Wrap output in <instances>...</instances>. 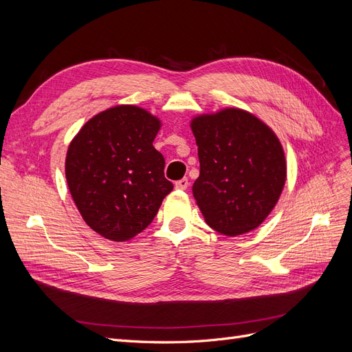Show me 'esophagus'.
I'll return each mask as SVG.
<instances>
[{"mask_svg":"<svg viewBox=\"0 0 352 352\" xmlns=\"http://www.w3.org/2000/svg\"><path fill=\"white\" fill-rule=\"evenodd\" d=\"M175 186H176V189H180V190H185L188 186H189V180L186 179V177H184V179H180V180H177V182L175 184Z\"/></svg>","mask_w":352,"mask_h":352,"instance_id":"obj_1","label":"esophagus"}]
</instances>
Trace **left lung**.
<instances>
[{
  "label": "left lung",
  "instance_id": "1",
  "mask_svg": "<svg viewBox=\"0 0 352 352\" xmlns=\"http://www.w3.org/2000/svg\"><path fill=\"white\" fill-rule=\"evenodd\" d=\"M199 158L192 194L207 225L226 236L257 229L286 182L282 142L269 124L236 107L190 119Z\"/></svg>",
  "mask_w": 352,
  "mask_h": 352
}]
</instances>
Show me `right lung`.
<instances>
[{
  "instance_id": "1",
  "label": "right lung",
  "mask_w": 352,
  "mask_h": 352,
  "mask_svg": "<svg viewBox=\"0 0 352 352\" xmlns=\"http://www.w3.org/2000/svg\"><path fill=\"white\" fill-rule=\"evenodd\" d=\"M162 120L132 104L114 105L70 141L66 179L85 223L105 239L126 242L150 225L173 190L153 142Z\"/></svg>"
}]
</instances>
